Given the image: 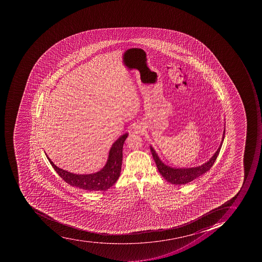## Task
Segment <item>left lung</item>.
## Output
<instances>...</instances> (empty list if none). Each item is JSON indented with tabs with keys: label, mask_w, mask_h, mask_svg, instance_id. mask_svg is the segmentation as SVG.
<instances>
[{
	"label": "left lung",
	"mask_w": 262,
	"mask_h": 262,
	"mask_svg": "<svg viewBox=\"0 0 262 262\" xmlns=\"http://www.w3.org/2000/svg\"><path fill=\"white\" fill-rule=\"evenodd\" d=\"M225 128L224 130L223 134L222 142L221 146L219 147L216 152L214 153V156L211 157L210 161L205 163L203 165L198 167H192V168H185V169H176V168H171V167L165 165L162 161L160 160L154 149L150 146V151L152 154L153 159L155 162L157 164V169L163 177L165 178V180L169 182L171 184H176V185H181V184H186L192 181L199 176L204 174L207 171L210 170V168L214 165V161L216 160L219 153L221 151V146H222L223 141L225 138Z\"/></svg>",
	"instance_id": "8db88e82"
}]
</instances>
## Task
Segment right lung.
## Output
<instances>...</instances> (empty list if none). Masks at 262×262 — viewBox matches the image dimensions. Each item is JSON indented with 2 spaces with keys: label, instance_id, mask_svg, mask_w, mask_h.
<instances>
[{
  "label": "right lung",
  "instance_id": "right-lung-1",
  "mask_svg": "<svg viewBox=\"0 0 262 262\" xmlns=\"http://www.w3.org/2000/svg\"><path fill=\"white\" fill-rule=\"evenodd\" d=\"M127 137L128 134H124L114 142L110 150L106 165L101 170L91 174H75L60 169L54 165L47 154L46 156L56 173L70 185L89 191H105L116 184L120 177L123 159V146Z\"/></svg>",
  "mask_w": 262,
  "mask_h": 262
}]
</instances>
